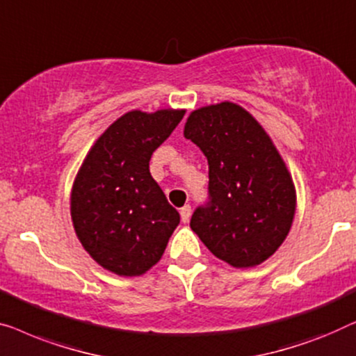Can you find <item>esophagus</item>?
<instances>
[{
  "mask_svg": "<svg viewBox=\"0 0 356 356\" xmlns=\"http://www.w3.org/2000/svg\"><path fill=\"white\" fill-rule=\"evenodd\" d=\"M190 216H192V208H190V204H185L184 208H180V219H182L184 224L190 221Z\"/></svg>",
  "mask_w": 356,
  "mask_h": 356,
  "instance_id": "1",
  "label": "esophagus"
}]
</instances>
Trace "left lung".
I'll list each match as a JSON object with an SVG mask.
<instances>
[{"label":"left lung","mask_w":356,"mask_h":356,"mask_svg":"<svg viewBox=\"0 0 356 356\" xmlns=\"http://www.w3.org/2000/svg\"><path fill=\"white\" fill-rule=\"evenodd\" d=\"M184 137L209 166L207 208L190 227L214 257L232 268H254L277 252L292 227L297 190L276 145L253 114L232 102L190 113Z\"/></svg>","instance_id":"left-lung-1"}]
</instances>
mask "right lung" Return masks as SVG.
Instances as JSON below:
<instances>
[{"label":"right lung","mask_w":356,"mask_h":356,"mask_svg":"<svg viewBox=\"0 0 356 356\" xmlns=\"http://www.w3.org/2000/svg\"><path fill=\"white\" fill-rule=\"evenodd\" d=\"M185 109H132L85 154L71 190L79 242L109 273L142 276L161 259L180 216L149 174V158Z\"/></svg>","instance_id":"right-lung-1"}]
</instances>
